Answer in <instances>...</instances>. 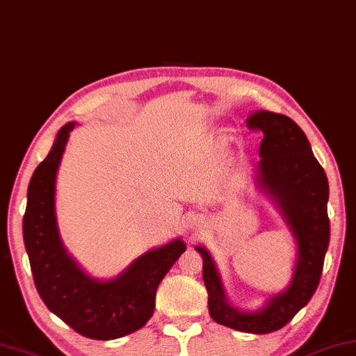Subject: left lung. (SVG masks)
I'll return each mask as SVG.
<instances>
[{"mask_svg": "<svg viewBox=\"0 0 356 356\" xmlns=\"http://www.w3.org/2000/svg\"><path fill=\"white\" fill-rule=\"evenodd\" d=\"M248 127L264 134L255 177L257 186L282 211L298 244L291 283L285 291L270 298L262 309L241 311L227 302L220 273L208 250L200 245L195 249L203 259V282L213 321L241 332L270 334L286 325L309 302L319 285L330 239L329 182L305 131L290 117L257 111L248 118Z\"/></svg>", "mask_w": 356, "mask_h": 356, "instance_id": "1", "label": "left lung"}]
</instances>
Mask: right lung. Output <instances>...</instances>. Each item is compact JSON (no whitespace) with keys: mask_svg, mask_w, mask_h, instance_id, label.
I'll return each instance as SVG.
<instances>
[{"mask_svg":"<svg viewBox=\"0 0 356 356\" xmlns=\"http://www.w3.org/2000/svg\"><path fill=\"white\" fill-rule=\"evenodd\" d=\"M74 125L70 122L61 127L49 156L32 174L22 220L24 244L45 306L84 337L112 340L149 321L156 290L186 252V243L174 239L148 250L112 280L101 282L84 273L61 243L55 213L56 172Z\"/></svg>","mask_w":356,"mask_h":356,"instance_id":"obj_1","label":"right lung"}]
</instances>
